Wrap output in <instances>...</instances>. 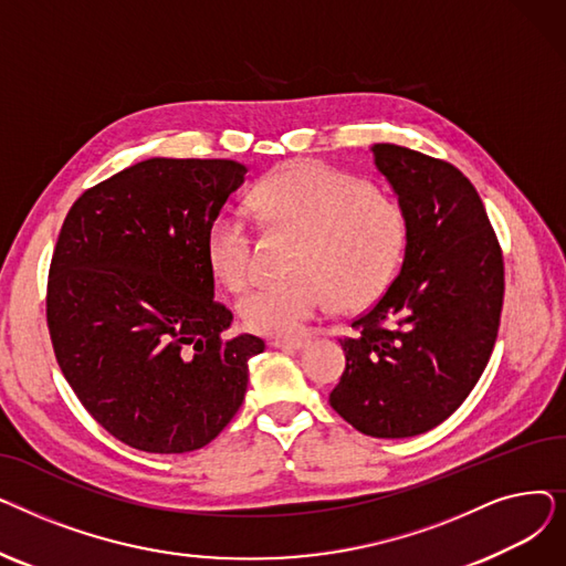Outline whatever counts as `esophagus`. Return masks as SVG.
Masks as SVG:
<instances>
[{"label": "esophagus", "mask_w": 566, "mask_h": 566, "mask_svg": "<svg viewBox=\"0 0 566 566\" xmlns=\"http://www.w3.org/2000/svg\"><path fill=\"white\" fill-rule=\"evenodd\" d=\"M307 344V339H303V337H275V339H271V346H275V348H303Z\"/></svg>", "instance_id": "34e87169"}]
</instances>
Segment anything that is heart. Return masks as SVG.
<instances>
[{
    "mask_svg": "<svg viewBox=\"0 0 566 566\" xmlns=\"http://www.w3.org/2000/svg\"><path fill=\"white\" fill-rule=\"evenodd\" d=\"M254 222L273 235L295 238L284 284L259 286L238 305L254 333L291 337L335 303L355 312L378 301L395 280L406 250L401 206L365 178L316 163H293L252 190ZM256 231L250 218L224 208L206 229V259L231 291L254 277Z\"/></svg>",
    "mask_w": 566,
    "mask_h": 566,
    "instance_id": "obj_1",
    "label": "heart"
}]
</instances>
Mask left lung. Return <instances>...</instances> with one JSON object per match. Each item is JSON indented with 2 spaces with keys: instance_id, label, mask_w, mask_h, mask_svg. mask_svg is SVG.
Instances as JSON below:
<instances>
[{
  "instance_id": "1",
  "label": "left lung",
  "mask_w": 566,
  "mask_h": 566,
  "mask_svg": "<svg viewBox=\"0 0 566 566\" xmlns=\"http://www.w3.org/2000/svg\"><path fill=\"white\" fill-rule=\"evenodd\" d=\"M406 216L397 280L342 337L346 369L331 406L365 436H420L465 401L495 346L504 259L486 208L450 163L374 144Z\"/></svg>"
}]
</instances>
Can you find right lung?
<instances>
[{"label": "right lung", "instance_id": "1", "mask_svg": "<svg viewBox=\"0 0 566 566\" xmlns=\"http://www.w3.org/2000/svg\"><path fill=\"white\" fill-rule=\"evenodd\" d=\"M235 160L151 158L84 190L59 231L45 314L86 412L148 454L211 442L241 408L263 339H224L206 229L245 178Z\"/></svg>", "mask_w": 566, "mask_h": 566}]
</instances>
